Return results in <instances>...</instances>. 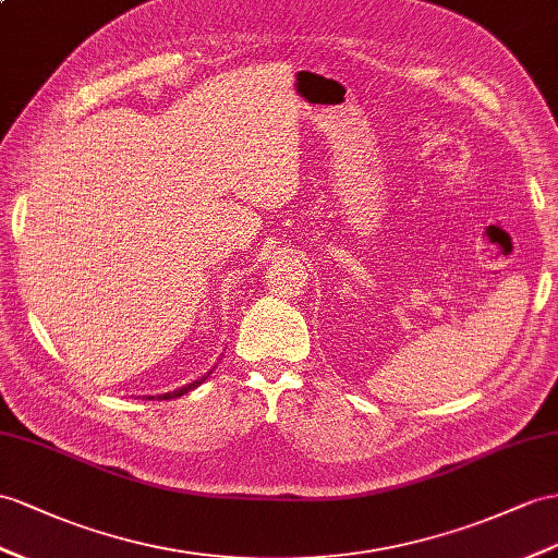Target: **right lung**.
<instances>
[{
	"label": "right lung",
	"mask_w": 558,
	"mask_h": 558,
	"mask_svg": "<svg viewBox=\"0 0 558 558\" xmlns=\"http://www.w3.org/2000/svg\"><path fill=\"white\" fill-rule=\"evenodd\" d=\"M205 381V377L203 379H197V381H193V384H189V387H183V389H179V391H171V393H165V396H157V401H169V398H179V396H183V393H189L191 389H195V387H199V384ZM150 398H155V396H148V401Z\"/></svg>",
	"instance_id": "1"
}]
</instances>
